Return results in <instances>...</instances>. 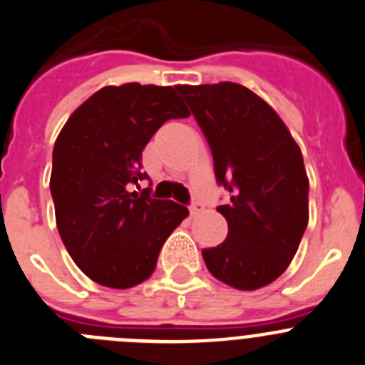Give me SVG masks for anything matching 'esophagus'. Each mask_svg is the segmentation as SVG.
<instances>
[{"label":"esophagus","mask_w":365,"mask_h":365,"mask_svg":"<svg viewBox=\"0 0 365 365\" xmlns=\"http://www.w3.org/2000/svg\"><path fill=\"white\" fill-rule=\"evenodd\" d=\"M205 210V206H202V202H199V200H193L192 205H190V212H192V215H197V213H200Z\"/></svg>","instance_id":"obj_1"}]
</instances>
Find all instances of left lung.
I'll list each match as a JSON object with an SVG mask.
<instances>
[{"mask_svg": "<svg viewBox=\"0 0 365 365\" xmlns=\"http://www.w3.org/2000/svg\"><path fill=\"white\" fill-rule=\"evenodd\" d=\"M213 155L230 202L217 208L228 237L202 250L215 279L253 292L279 279L309 220V180L302 152L279 113L237 83L179 85Z\"/></svg>", "mask_w": 365, "mask_h": 365, "instance_id": "left-lung-1", "label": "left lung"}]
</instances>
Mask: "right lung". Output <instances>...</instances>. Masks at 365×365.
Wrapping results in <instances>:
<instances>
[{"mask_svg":"<svg viewBox=\"0 0 365 365\" xmlns=\"http://www.w3.org/2000/svg\"><path fill=\"white\" fill-rule=\"evenodd\" d=\"M190 112L175 86H105L59 132L50 192L66 252L93 282L113 289L141 284L155 269L170 233L188 217L173 200L132 186L146 179L143 150L168 119Z\"/></svg>","mask_w":365,"mask_h":365,"instance_id":"1","label":"right lung"}]
</instances>
